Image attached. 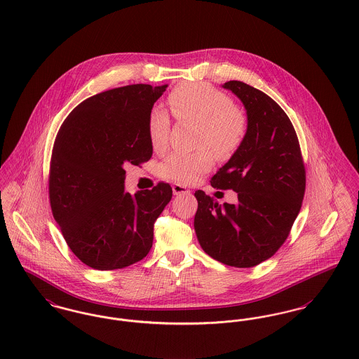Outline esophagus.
<instances>
[{"label": "esophagus", "mask_w": 359, "mask_h": 359, "mask_svg": "<svg viewBox=\"0 0 359 359\" xmlns=\"http://www.w3.org/2000/svg\"><path fill=\"white\" fill-rule=\"evenodd\" d=\"M172 191H173L175 195H182V194H189V192H190L189 189H186V187L182 186V184H173V186H172Z\"/></svg>", "instance_id": "1"}]
</instances>
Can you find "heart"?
<instances>
[{
    "instance_id": "1",
    "label": "heart",
    "mask_w": 359,
    "mask_h": 359,
    "mask_svg": "<svg viewBox=\"0 0 359 359\" xmlns=\"http://www.w3.org/2000/svg\"><path fill=\"white\" fill-rule=\"evenodd\" d=\"M168 104L177 119L199 126L196 145L201 148L168 154L160 165V173L164 177L189 184L212 167L214 157L229 160L243 147L248 131V118L222 90L205 83L180 85L169 95ZM169 130L168 115L160 108L151 109L148 119L151 148L157 151L165 149Z\"/></svg>"
}]
</instances>
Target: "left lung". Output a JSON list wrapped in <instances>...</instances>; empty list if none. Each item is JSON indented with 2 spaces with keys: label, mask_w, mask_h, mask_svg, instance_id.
Returning <instances> with one entry per match:
<instances>
[{
  "label": "left lung",
  "mask_w": 359,
  "mask_h": 359,
  "mask_svg": "<svg viewBox=\"0 0 359 359\" xmlns=\"http://www.w3.org/2000/svg\"><path fill=\"white\" fill-rule=\"evenodd\" d=\"M243 102L245 141L211 177L217 190L237 192L236 205L219 206L198 190L194 226L203 251L232 267L250 269L286 241L302 206L306 172L298 137L286 112L264 92L241 81L222 85Z\"/></svg>",
  "instance_id": "8db88e82"
}]
</instances>
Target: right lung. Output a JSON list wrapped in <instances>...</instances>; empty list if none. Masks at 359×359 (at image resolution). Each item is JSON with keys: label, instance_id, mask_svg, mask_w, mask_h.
Masks as SVG:
<instances>
[{"label": "right lung", "instance_id": "add662e5", "mask_svg": "<svg viewBox=\"0 0 359 359\" xmlns=\"http://www.w3.org/2000/svg\"><path fill=\"white\" fill-rule=\"evenodd\" d=\"M167 85L109 89L76 107L60 128L50 161L48 198L66 244L84 264L102 271L142 260L153 226L172 198L158 182L125 191L123 167L151 157L149 114Z\"/></svg>", "mask_w": 359, "mask_h": 359}]
</instances>
